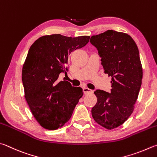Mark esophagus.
Returning <instances> with one entry per match:
<instances>
[{
    "instance_id": "esophagus-1",
    "label": "esophagus",
    "mask_w": 157,
    "mask_h": 157,
    "mask_svg": "<svg viewBox=\"0 0 157 157\" xmlns=\"http://www.w3.org/2000/svg\"><path fill=\"white\" fill-rule=\"evenodd\" d=\"M83 92H84V93L85 94V95H86V94L93 93V91L91 90V89H89V88H83Z\"/></svg>"
}]
</instances>
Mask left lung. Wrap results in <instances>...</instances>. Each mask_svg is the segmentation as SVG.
Listing matches in <instances>:
<instances>
[{"label":"left lung","mask_w":157,"mask_h":157,"mask_svg":"<svg viewBox=\"0 0 157 157\" xmlns=\"http://www.w3.org/2000/svg\"><path fill=\"white\" fill-rule=\"evenodd\" d=\"M90 42L98 51L104 73L112 78L110 93L94 92L98 101L91 113L97 123L111 130L133 112L143 77L139 49L130 36L113 30L93 36Z\"/></svg>","instance_id":"1"}]
</instances>
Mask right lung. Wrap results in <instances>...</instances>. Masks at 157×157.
Masks as SVG:
<instances>
[{"label":"right lung","mask_w":157,"mask_h":157,"mask_svg":"<svg viewBox=\"0 0 157 157\" xmlns=\"http://www.w3.org/2000/svg\"><path fill=\"white\" fill-rule=\"evenodd\" d=\"M89 39L87 36H44L28 51L22 71L25 98L34 117L46 129L64 126L83 95L82 88L58 78L60 73L67 75L71 52L84 47Z\"/></svg>","instance_id":"1"}]
</instances>
